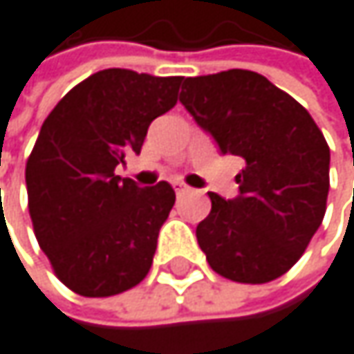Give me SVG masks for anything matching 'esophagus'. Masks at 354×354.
Masks as SVG:
<instances>
[{"label":"esophagus","instance_id":"34e87169","mask_svg":"<svg viewBox=\"0 0 354 354\" xmlns=\"http://www.w3.org/2000/svg\"><path fill=\"white\" fill-rule=\"evenodd\" d=\"M174 191L178 193V195H185V193H189V191H191V187H189V185H185V183H180V180H176V183H174Z\"/></svg>","mask_w":354,"mask_h":354}]
</instances>
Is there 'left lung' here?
Instances as JSON below:
<instances>
[{
	"instance_id": "obj_1",
	"label": "left lung",
	"mask_w": 354,
	"mask_h": 354,
	"mask_svg": "<svg viewBox=\"0 0 354 354\" xmlns=\"http://www.w3.org/2000/svg\"><path fill=\"white\" fill-rule=\"evenodd\" d=\"M180 103L222 155H239V197L209 193L197 226L207 263L241 284H266L305 253L326 216L330 147L309 111L251 70L183 78Z\"/></svg>"
}]
</instances>
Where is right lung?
<instances>
[{
  "instance_id": "right-lung-1",
  "label": "right lung",
  "mask_w": 354,
  "mask_h": 354,
  "mask_svg": "<svg viewBox=\"0 0 354 354\" xmlns=\"http://www.w3.org/2000/svg\"><path fill=\"white\" fill-rule=\"evenodd\" d=\"M180 76L101 70L45 118L26 161L28 214L55 276L80 297L130 290L151 270L176 193L115 176L149 124L178 101Z\"/></svg>"
}]
</instances>
